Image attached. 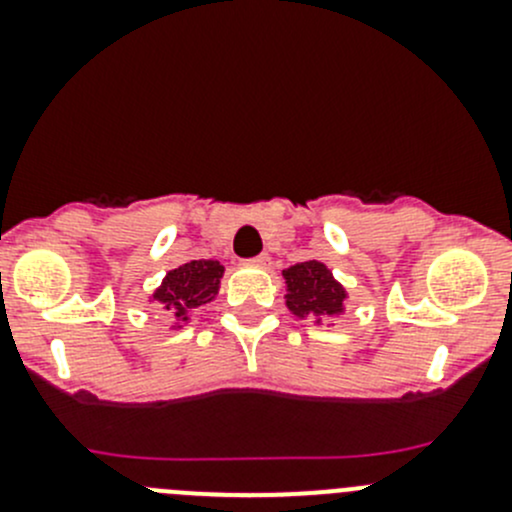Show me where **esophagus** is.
Listing matches in <instances>:
<instances>
[{"label":"esophagus","mask_w":512,"mask_h":512,"mask_svg":"<svg viewBox=\"0 0 512 512\" xmlns=\"http://www.w3.org/2000/svg\"><path fill=\"white\" fill-rule=\"evenodd\" d=\"M250 265L252 267H260V270H265V267H270V255H265V252H262V255L252 257Z\"/></svg>","instance_id":"1"}]
</instances>
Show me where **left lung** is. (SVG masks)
I'll list each match as a JSON object with an SVG mask.
<instances>
[{"instance_id":"left-lung-1","label":"left lung","mask_w":512,"mask_h":512,"mask_svg":"<svg viewBox=\"0 0 512 512\" xmlns=\"http://www.w3.org/2000/svg\"><path fill=\"white\" fill-rule=\"evenodd\" d=\"M282 277L287 289L285 304L294 317H309L314 319V324H324V319L342 317L347 312V287L332 275L324 262H297L282 270Z\"/></svg>"}]
</instances>
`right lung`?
I'll list each match as a JSON object with an SVG mask.
<instances>
[{
    "instance_id": "right-lung-1",
    "label": "right lung",
    "mask_w": 512,
    "mask_h": 512,
    "mask_svg": "<svg viewBox=\"0 0 512 512\" xmlns=\"http://www.w3.org/2000/svg\"><path fill=\"white\" fill-rule=\"evenodd\" d=\"M223 275L225 267L218 260H190L170 270L160 287L153 289L148 302H156L158 309L173 317L170 329H183L195 309L205 307L218 297Z\"/></svg>"
}]
</instances>
